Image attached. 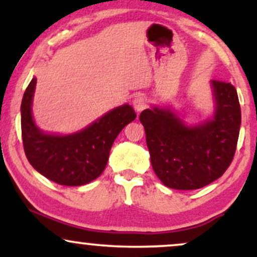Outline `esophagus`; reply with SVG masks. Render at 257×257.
<instances>
[{"label": "esophagus", "mask_w": 257, "mask_h": 257, "mask_svg": "<svg viewBox=\"0 0 257 257\" xmlns=\"http://www.w3.org/2000/svg\"><path fill=\"white\" fill-rule=\"evenodd\" d=\"M133 106H134L135 111L139 113V112L145 110L147 107V100L144 96H137V98L133 100Z\"/></svg>", "instance_id": "34e87169"}]
</instances>
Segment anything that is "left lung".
I'll use <instances>...</instances> for the list:
<instances>
[{"label":"left lung","instance_id":"1","mask_svg":"<svg viewBox=\"0 0 257 257\" xmlns=\"http://www.w3.org/2000/svg\"><path fill=\"white\" fill-rule=\"evenodd\" d=\"M213 118L186 125L169 108H146L140 122L158 179L174 190H197L219 179L231 164L240 128V105L231 83L211 81Z\"/></svg>","mask_w":257,"mask_h":257}]
</instances>
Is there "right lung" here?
I'll list each match as a JSON object with an SVG mask.
<instances>
[{
	"label": "right lung",
	"instance_id": "right-lung-1",
	"mask_svg": "<svg viewBox=\"0 0 257 257\" xmlns=\"http://www.w3.org/2000/svg\"><path fill=\"white\" fill-rule=\"evenodd\" d=\"M36 78L22 101V137L26 158L38 173L63 186H81L104 172L114 139L137 117L131 105L108 111L87 128L70 135L43 133L31 113Z\"/></svg>",
	"mask_w": 257,
	"mask_h": 257
}]
</instances>
